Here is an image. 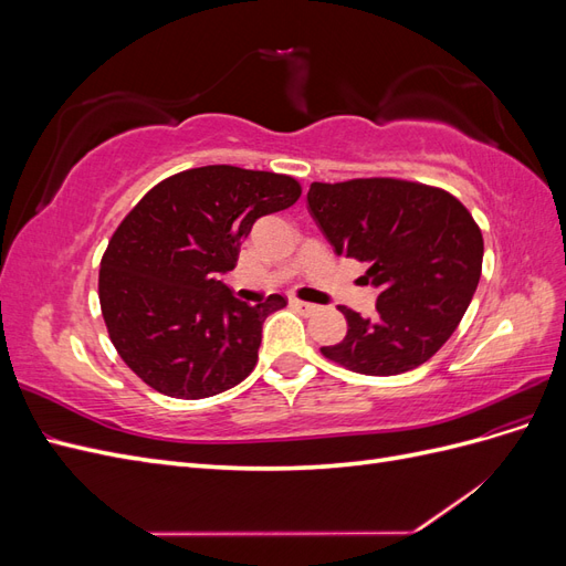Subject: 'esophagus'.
I'll use <instances>...</instances> for the list:
<instances>
[{
	"mask_svg": "<svg viewBox=\"0 0 566 566\" xmlns=\"http://www.w3.org/2000/svg\"><path fill=\"white\" fill-rule=\"evenodd\" d=\"M290 304H293V306H295V310H297V312H302L304 316H310V314H316V312H318V306H316V304H312V302H302V300H293V302H290Z\"/></svg>",
	"mask_w": 566,
	"mask_h": 566,
	"instance_id": "34e87169",
	"label": "esophagus"
}]
</instances>
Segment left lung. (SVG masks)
Returning a JSON list of instances; mask_svg holds the SVG:
<instances>
[{"mask_svg":"<svg viewBox=\"0 0 566 566\" xmlns=\"http://www.w3.org/2000/svg\"><path fill=\"white\" fill-rule=\"evenodd\" d=\"M306 202L333 250L366 262L364 281L378 290L368 318L339 306L347 335L321 354L364 375H399L434 356L482 276L484 238L465 205L403 179L314 181Z\"/></svg>","mask_w":566,"mask_h":566,"instance_id":"obj_1","label":"left lung"}]
</instances>
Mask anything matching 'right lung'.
Segmentation results:
<instances>
[{
  "label": "right lung",
  "instance_id": "obj_1",
  "mask_svg": "<svg viewBox=\"0 0 566 566\" xmlns=\"http://www.w3.org/2000/svg\"><path fill=\"white\" fill-rule=\"evenodd\" d=\"M300 193L293 177L208 165L153 186L123 219L101 260L98 300L117 354L148 387L205 399L252 373L262 323L287 302H241L219 273L235 266L256 219Z\"/></svg>",
  "mask_w": 566,
  "mask_h": 566
}]
</instances>
